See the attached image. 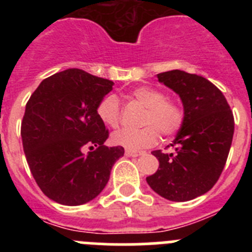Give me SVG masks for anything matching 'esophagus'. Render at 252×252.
<instances>
[{
	"label": "esophagus",
	"mask_w": 252,
	"mask_h": 252,
	"mask_svg": "<svg viewBox=\"0 0 252 252\" xmlns=\"http://www.w3.org/2000/svg\"><path fill=\"white\" fill-rule=\"evenodd\" d=\"M141 154H142L141 151H132V150H126V151H125V155H126V157H132V158L140 157Z\"/></svg>",
	"instance_id": "obj_1"
}]
</instances>
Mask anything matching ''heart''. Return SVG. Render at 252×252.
<instances>
[{"label":"heart","mask_w":252,"mask_h":252,"mask_svg":"<svg viewBox=\"0 0 252 252\" xmlns=\"http://www.w3.org/2000/svg\"><path fill=\"white\" fill-rule=\"evenodd\" d=\"M131 97L146 107L142 116L141 128H121L111 136L116 146L139 150L157 144L159 132L162 136H171L180 130L184 122V108L178 101L166 98L161 90L149 86H140L131 92ZM99 120L108 127L116 128L121 122V107L115 94L106 95L97 107Z\"/></svg>","instance_id":"1"}]
</instances>
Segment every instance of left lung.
I'll use <instances>...</instances> for the list:
<instances>
[{
    "mask_svg": "<svg viewBox=\"0 0 252 252\" xmlns=\"http://www.w3.org/2000/svg\"><path fill=\"white\" fill-rule=\"evenodd\" d=\"M158 79L179 94L186 116L170 144L174 153L153 151L159 169L146 182L169 201H190L217 183L230 153L235 120L223 93L206 78L175 69L160 73Z\"/></svg>",
    "mask_w": 252,
    "mask_h": 252,
    "instance_id": "obj_1",
    "label": "left lung"
}]
</instances>
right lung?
<instances>
[{
	"instance_id": "right-lung-1",
	"label": "right lung",
	"mask_w": 252,
	"mask_h": 252,
	"mask_svg": "<svg viewBox=\"0 0 252 252\" xmlns=\"http://www.w3.org/2000/svg\"><path fill=\"white\" fill-rule=\"evenodd\" d=\"M113 82L82 69L44 79L26 103L22 146L31 174L48 198L64 206L92 201L103 190L124 148L103 145L108 130L97 107ZM86 148L93 150L84 154Z\"/></svg>"
}]
</instances>
